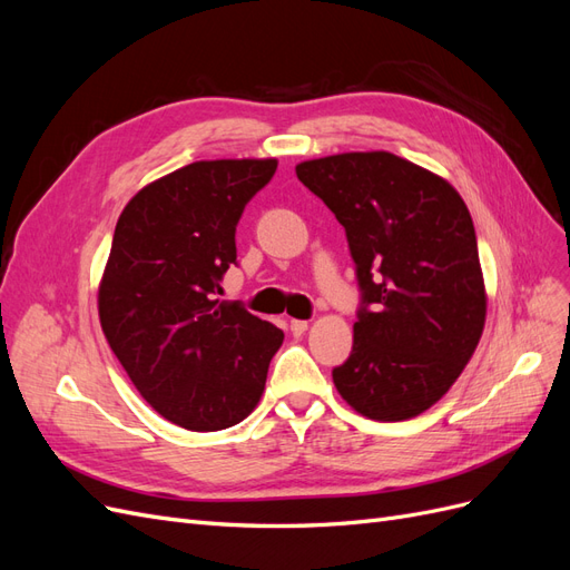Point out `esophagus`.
<instances>
[{
  "label": "esophagus",
  "mask_w": 570,
  "mask_h": 570,
  "mask_svg": "<svg viewBox=\"0 0 570 570\" xmlns=\"http://www.w3.org/2000/svg\"><path fill=\"white\" fill-rule=\"evenodd\" d=\"M289 331H292V335H304V333L308 331V321L292 318V321H289Z\"/></svg>",
  "instance_id": "1"
}]
</instances>
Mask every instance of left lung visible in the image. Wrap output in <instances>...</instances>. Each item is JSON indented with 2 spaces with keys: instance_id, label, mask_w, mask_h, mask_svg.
<instances>
[{
  "instance_id": "obj_1",
  "label": "left lung",
  "mask_w": 570,
  "mask_h": 570,
  "mask_svg": "<svg viewBox=\"0 0 570 570\" xmlns=\"http://www.w3.org/2000/svg\"><path fill=\"white\" fill-rule=\"evenodd\" d=\"M297 178L347 233L361 302L352 354L333 368L342 400L373 421L433 406L473 356L485 285L456 189L390 151L304 161Z\"/></svg>"
}]
</instances>
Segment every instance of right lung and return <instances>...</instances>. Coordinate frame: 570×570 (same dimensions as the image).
Segmentation results:
<instances>
[{"label":"right lung","instance_id":"right-lung-1","mask_svg":"<svg viewBox=\"0 0 570 570\" xmlns=\"http://www.w3.org/2000/svg\"><path fill=\"white\" fill-rule=\"evenodd\" d=\"M275 159L195 161L137 193L120 214L99 321L132 385L170 423L214 433L247 419L283 331L220 304L235 230Z\"/></svg>","mask_w":570,"mask_h":570}]
</instances>
